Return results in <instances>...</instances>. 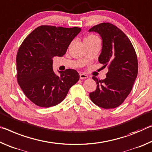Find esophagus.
Masks as SVG:
<instances>
[{
	"mask_svg": "<svg viewBox=\"0 0 152 152\" xmlns=\"http://www.w3.org/2000/svg\"><path fill=\"white\" fill-rule=\"evenodd\" d=\"M79 77H80L81 79H88V75H87L86 74H84V73H80V74H79Z\"/></svg>",
	"mask_w": 152,
	"mask_h": 152,
	"instance_id": "34e87169",
	"label": "esophagus"
}]
</instances>
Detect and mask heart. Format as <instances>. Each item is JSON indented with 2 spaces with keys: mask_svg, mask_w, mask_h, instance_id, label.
I'll return each mask as SVG.
<instances>
[{
  "mask_svg": "<svg viewBox=\"0 0 152 152\" xmlns=\"http://www.w3.org/2000/svg\"><path fill=\"white\" fill-rule=\"evenodd\" d=\"M96 39H99L98 37L95 35L93 34H89L87 36L85 39H84V42H89V41H93V40H96Z\"/></svg>",
  "mask_w": 152,
  "mask_h": 152,
  "instance_id": "1",
  "label": "heart"
}]
</instances>
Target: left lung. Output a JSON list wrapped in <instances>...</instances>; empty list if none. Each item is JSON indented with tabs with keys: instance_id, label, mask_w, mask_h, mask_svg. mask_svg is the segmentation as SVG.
<instances>
[{
	"instance_id": "obj_1",
	"label": "left lung",
	"mask_w": 152,
	"mask_h": 152,
	"mask_svg": "<svg viewBox=\"0 0 152 152\" xmlns=\"http://www.w3.org/2000/svg\"><path fill=\"white\" fill-rule=\"evenodd\" d=\"M102 39L99 63L108 68L106 79L98 80L97 88L89 93L91 100L101 108L112 109L123 104L132 90L138 73V62L130 39L120 29L110 23H102L89 29Z\"/></svg>"
}]
</instances>
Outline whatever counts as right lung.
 <instances>
[{
    "mask_svg": "<svg viewBox=\"0 0 152 152\" xmlns=\"http://www.w3.org/2000/svg\"><path fill=\"white\" fill-rule=\"evenodd\" d=\"M81 28L41 26L27 36L17 51V79L29 100L42 108L56 106L64 100L79 79L75 69H53V58L63 56Z\"/></svg>",
    "mask_w": 152,
    "mask_h": 152,
    "instance_id": "add662e5",
    "label": "right lung"
}]
</instances>
